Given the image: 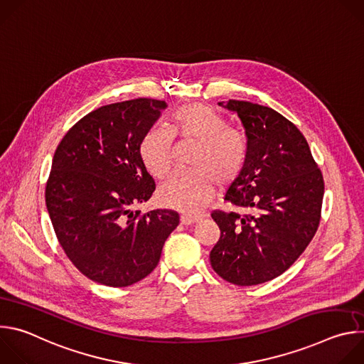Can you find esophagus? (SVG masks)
<instances>
[{
    "label": "esophagus",
    "instance_id": "obj_1",
    "mask_svg": "<svg viewBox=\"0 0 364 364\" xmlns=\"http://www.w3.org/2000/svg\"><path fill=\"white\" fill-rule=\"evenodd\" d=\"M198 220H200L198 216H191V215H181V218H180L181 225H186V226L193 225V223H196V222H198Z\"/></svg>",
    "mask_w": 364,
    "mask_h": 364
}]
</instances>
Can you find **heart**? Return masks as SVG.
I'll return each instance as SVG.
<instances>
[{"label": "heart", "mask_w": 364, "mask_h": 364, "mask_svg": "<svg viewBox=\"0 0 364 364\" xmlns=\"http://www.w3.org/2000/svg\"><path fill=\"white\" fill-rule=\"evenodd\" d=\"M194 141L190 167L166 181L159 190L163 205L184 213H197L210 201L215 183L228 187L242 174L247 161L245 135L228 127V119L209 103H187L171 112L167 131L148 129L138 145L145 170L157 180L173 167V139Z\"/></svg>", "instance_id": "obj_1"}]
</instances>
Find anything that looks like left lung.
I'll use <instances>...</instances> for the list:
<instances>
[{"mask_svg": "<svg viewBox=\"0 0 364 364\" xmlns=\"http://www.w3.org/2000/svg\"><path fill=\"white\" fill-rule=\"evenodd\" d=\"M246 131L247 161L225 200L239 212L215 210L220 239L210 264L225 281L250 287L284 274L314 237L324 178L301 131L272 108L219 102Z\"/></svg>", "mask_w": 364, "mask_h": 364, "instance_id": "left-lung-1", "label": "left lung"}]
</instances>
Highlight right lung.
Returning a JSON list of instances; mask_svg holds the SVG:
<instances>
[{"label":"right lung","instance_id":"obj_1","mask_svg":"<svg viewBox=\"0 0 364 364\" xmlns=\"http://www.w3.org/2000/svg\"><path fill=\"white\" fill-rule=\"evenodd\" d=\"M164 108V100L148 97L100 107L56 148L46 184L48 216L66 256L97 284L122 288L148 277L180 223L174 210H132L155 191L138 145Z\"/></svg>","mask_w":364,"mask_h":364}]
</instances>
